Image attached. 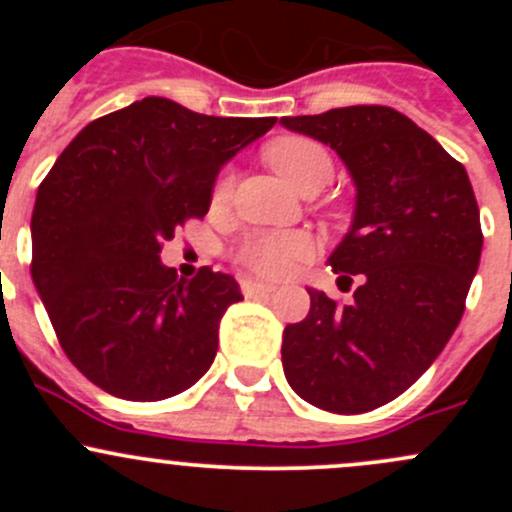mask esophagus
Listing matches in <instances>:
<instances>
[{"label":"esophagus","mask_w":512,"mask_h":512,"mask_svg":"<svg viewBox=\"0 0 512 512\" xmlns=\"http://www.w3.org/2000/svg\"><path fill=\"white\" fill-rule=\"evenodd\" d=\"M240 289L245 297H260V294L275 292V285H267V282H257V280H250V277H242Z\"/></svg>","instance_id":"esophagus-1"}]
</instances>
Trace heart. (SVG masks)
Wrapping results in <instances>:
<instances>
[{
  "instance_id": "b5f03b06",
  "label": "heart",
  "mask_w": 512,
  "mask_h": 512,
  "mask_svg": "<svg viewBox=\"0 0 512 512\" xmlns=\"http://www.w3.org/2000/svg\"><path fill=\"white\" fill-rule=\"evenodd\" d=\"M267 163L294 190H319L332 180L334 160L322 143L304 136H282L265 148ZM232 193V173L225 170L213 188V203H225ZM314 255V242L304 232H260L247 237L237 260L265 277H282Z\"/></svg>"
}]
</instances>
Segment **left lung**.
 I'll use <instances>...</instances> for the list:
<instances>
[{
    "instance_id": "obj_1",
    "label": "left lung",
    "mask_w": 512,
    "mask_h": 512,
    "mask_svg": "<svg viewBox=\"0 0 512 512\" xmlns=\"http://www.w3.org/2000/svg\"><path fill=\"white\" fill-rule=\"evenodd\" d=\"M282 126L327 143L356 185L354 225L332 252L339 304L312 307L282 334V366L307 404L364 414L389 404L443 352L466 309L483 232L466 168L409 116L347 106L285 116Z\"/></svg>"
}]
</instances>
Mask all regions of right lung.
Returning <instances> with one entry per match:
<instances>
[{
	"mask_svg": "<svg viewBox=\"0 0 512 512\" xmlns=\"http://www.w3.org/2000/svg\"><path fill=\"white\" fill-rule=\"evenodd\" d=\"M275 123L148 96L91 121L41 180L34 285L61 349L98 389L160 401L210 369L240 285L210 267L178 280L160 250L205 218L220 165Z\"/></svg>",
	"mask_w": 512,
	"mask_h": 512,
	"instance_id": "add662e5",
	"label": "right lung"
}]
</instances>
